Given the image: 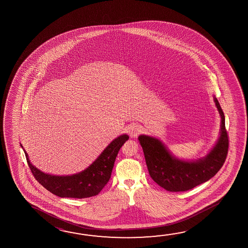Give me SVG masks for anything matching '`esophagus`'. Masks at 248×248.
Returning <instances> with one entry per match:
<instances>
[{"mask_svg": "<svg viewBox=\"0 0 248 248\" xmlns=\"http://www.w3.org/2000/svg\"><path fill=\"white\" fill-rule=\"evenodd\" d=\"M141 132H142V126L138 125V124L130 125L129 133L131 138H137Z\"/></svg>", "mask_w": 248, "mask_h": 248, "instance_id": "obj_1", "label": "esophagus"}]
</instances>
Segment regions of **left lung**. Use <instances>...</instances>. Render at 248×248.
Segmentation results:
<instances>
[{
	"label": "left lung",
	"mask_w": 248,
	"mask_h": 248,
	"mask_svg": "<svg viewBox=\"0 0 248 248\" xmlns=\"http://www.w3.org/2000/svg\"><path fill=\"white\" fill-rule=\"evenodd\" d=\"M214 101L220 116L219 137L215 146L202 158L192 161L177 158L157 138L146 135L138 137L150 177L160 187L170 192L189 190L210 180L223 165L228 151V133L222 109L215 97Z\"/></svg>",
	"instance_id": "1"
}]
</instances>
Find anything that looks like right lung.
Masks as SVG:
<instances>
[{"label":"right lung","instance_id":"right-lung-1","mask_svg":"<svg viewBox=\"0 0 248 248\" xmlns=\"http://www.w3.org/2000/svg\"><path fill=\"white\" fill-rule=\"evenodd\" d=\"M128 139L129 136L126 134L115 138L89 167L70 175H53L42 172L30 163L29 155L23 150L34 178L46 189L62 198L82 199L98 195L109 182L118 151ZM20 146L23 149L21 144Z\"/></svg>","mask_w":248,"mask_h":248}]
</instances>
